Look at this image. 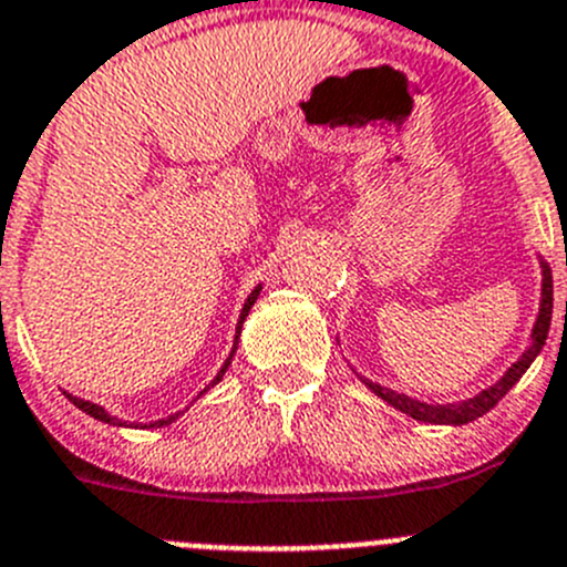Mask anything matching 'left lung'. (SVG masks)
I'll list each match as a JSON object with an SVG mask.
<instances>
[{"label": "left lung", "mask_w": 567, "mask_h": 567, "mask_svg": "<svg viewBox=\"0 0 567 567\" xmlns=\"http://www.w3.org/2000/svg\"><path fill=\"white\" fill-rule=\"evenodd\" d=\"M551 310H554L551 268H548V262H543V301H539V316L532 332V347H528V352H523L520 361H517L515 367L498 380V383L489 385V389L481 391V394H475L473 400H464V403H456V405H427V403H420V400H411V396L405 394H396V391L385 389V385L372 383V380H363V383H367L380 400H385V403L394 405L396 411H403V414L414 416V420L431 422V425H467V422L478 420V416H484L486 411L495 409V405L506 396V391H509L512 385L526 374V369L532 367V361L539 355V349H543V343H546L548 338ZM565 316H567V305H565Z\"/></svg>", "instance_id": "1"}]
</instances>
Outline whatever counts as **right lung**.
<instances>
[{
	"label": "right lung",
	"mask_w": 567,
	"mask_h": 567,
	"mask_svg": "<svg viewBox=\"0 0 567 567\" xmlns=\"http://www.w3.org/2000/svg\"><path fill=\"white\" fill-rule=\"evenodd\" d=\"M257 296H259V288L254 290L251 296H248L246 299V305H243V313H240V321H237V336H240V327H243V321H246V316H248V310H251V305L254 301H257ZM235 349H237V338H235V347H231V355H235ZM231 355L226 358V363L224 367H220V372H218V378L212 380V383H218L220 378H224L226 374V369H229V361H231ZM206 391V389H204ZM69 400H72V403L78 405V409L81 411H86L89 416H94V420H100V422H109V425H120V420H114V416L109 414V411L105 409H100V405H94V403H86V400H78V396H72V394H66ZM200 396V394H198ZM178 414H182V411H178ZM178 414H173V416H164V420H156V422H151V425H145V427H164V425H171V422H176L178 420Z\"/></svg>",
	"instance_id": "1"
}]
</instances>
